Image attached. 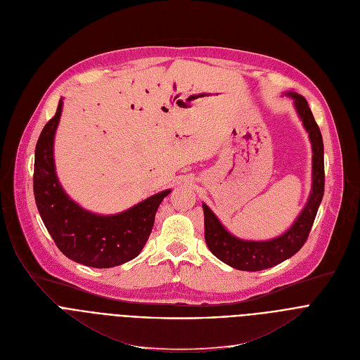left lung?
Returning <instances> with one entry per match:
<instances>
[{
	"label": "left lung",
	"instance_id": "obj_1",
	"mask_svg": "<svg viewBox=\"0 0 360 360\" xmlns=\"http://www.w3.org/2000/svg\"><path fill=\"white\" fill-rule=\"evenodd\" d=\"M283 95L294 101L295 111L308 133L311 150H313L311 191L307 204L292 226L269 240H245L231 234L211 208L202 202L205 243L208 249L226 265L238 271H263L276 266L281 262L294 256L304 246L324 195V146L321 131L302 95L292 91L285 92Z\"/></svg>",
	"mask_w": 360,
	"mask_h": 360
}]
</instances>
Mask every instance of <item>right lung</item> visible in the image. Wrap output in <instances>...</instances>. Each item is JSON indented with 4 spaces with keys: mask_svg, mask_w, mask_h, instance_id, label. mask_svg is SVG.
<instances>
[{
    "mask_svg": "<svg viewBox=\"0 0 360 360\" xmlns=\"http://www.w3.org/2000/svg\"><path fill=\"white\" fill-rule=\"evenodd\" d=\"M62 107L63 98L36 145L33 188L39 214L59 250L70 260L100 269L123 265L145 248L156 211L172 189L117 214L101 215L82 208L65 193L56 174L53 146Z\"/></svg>",
    "mask_w": 360,
    "mask_h": 360,
    "instance_id": "1",
    "label": "right lung"
}]
</instances>
